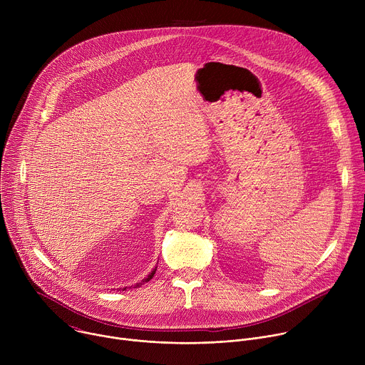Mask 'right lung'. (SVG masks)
<instances>
[{
	"mask_svg": "<svg viewBox=\"0 0 365 365\" xmlns=\"http://www.w3.org/2000/svg\"><path fill=\"white\" fill-rule=\"evenodd\" d=\"M155 270H158V267H154V269H153V272H151V273H150V274H148V276H147V277H145V279H144V280H143V283H145V282H148V280H151V279H153V276H154V273H155ZM140 284H141V283H137V284H135V286H134V287H138V286H140ZM125 289H127V287H124V289H123V290H125Z\"/></svg>",
	"mask_w": 365,
	"mask_h": 365,
	"instance_id": "obj_1",
	"label": "right lung"
}]
</instances>
